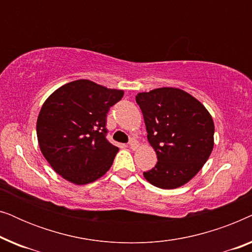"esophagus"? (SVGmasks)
<instances>
[{"mask_svg":"<svg viewBox=\"0 0 252 252\" xmlns=\"http://www.w3.org/2000/svg\"><path fill=\"white\" fill-rule=\"evenodd\" d=\"M128 144H129L130 149H133V150H135L136 148H137V146H139V144H137V141H136V140H134V139H130V140H129V142H128Z\"/></svg>","mask_w":252,"mask_h":252,"instance_id":"esophagus-1","label":"esophagus"}]
</instances>
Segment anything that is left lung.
I'll use <instances>...</instances> for the list:
<instances>
[{"label": "left lung", "mask_w": 252, "mask_h": 252, "mask_svg": "<svg viewBox=\"0 0 252 252\" xmlns=\"http://www.w3.org/2000/svg\"><path fill=\"white\" fill-rule=\"evenodd\" d=\"M148 141L157 155V164L143 172L155 187L175 189L191 180L213 149L215 124L205 106L179 88H156L139 93Z\"/></svg>", "instance_id": "obj_1"}]
</instances>
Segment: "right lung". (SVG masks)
I'll list each match as a JSON object with an SVG mask.
<instances>
[{"label": "right lung", "instance_id": "obj_1", "mask_svg": "<svg viewBox=\"0 0 252 252\" xmlns=\"http://www.w3.org/2000/svg\"><path fill=\"white\" fill-rule=\"evenodd\" d=\"M124 96L80 79L56 89L43 103L36 135L44 158L65 180L87 185L111 167L119 148L106 140V113Z\"/></svg>", "mask_w": 252, "mask_h": 252}]
</instances>
